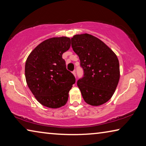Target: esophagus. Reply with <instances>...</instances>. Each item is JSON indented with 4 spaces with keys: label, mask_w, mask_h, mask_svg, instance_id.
Returning <instances> with one entry per match:
<instances>
[{
    "label": "esophagus",
    "mask_w": 146,
    "mask_h": 146,
    "mask_svg": "<svg viewBox=\"0 0 146 146\" xmlns=\"http://www.w3.org/2000/svg\"><path fill=\"white\" fill-rule=\"evenodd\" d=\"M73 75L75 76V78H76V72H75V70H74L73 71Z\"/></svg>",
    "instance_id": "1"
}]
</instances>
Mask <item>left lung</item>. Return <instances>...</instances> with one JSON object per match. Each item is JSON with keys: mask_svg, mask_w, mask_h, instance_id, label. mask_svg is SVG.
Listing matches in <instances>:
<instances>
[{"mask_svg": "<svg viewBox=\"0 0 146 146\" xmlns=\"http://www.w3.org/2000/svg\"><path fill=\"white\" fill-rule=\"evenodd\" d=\"M71 46L84 73V77L77 81L84 100L93 106L107 102L120 79L117 56L104 42L88 33L74 35Z\"/></svg>", "mask_w": 146, "mask_h": 146, "instance_id": "left-lung-1", "label": "left lung"}]
</instances>
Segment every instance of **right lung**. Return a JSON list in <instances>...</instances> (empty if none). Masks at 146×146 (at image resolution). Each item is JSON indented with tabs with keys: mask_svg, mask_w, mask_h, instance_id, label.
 Here are the masks:
<instances>
[{
	"mask_svg": "<svg viewBox=\"0 0 146 146\" xmlns=\"http://www.w3.org/2000/svg\"><path fill=\"white\" fill-rule=\"evenodd\" d=\"M70 46L69 37L50 38L39 44L27 58V84L38 102L46 107L55 109L65 105L75 82L62 58Z\"/></svg>",
	"mask_w": 146,
	"mask_h": 146,
	"instance_id": "obj_1",
	"label": "right lung"
}]
</instances>
